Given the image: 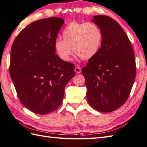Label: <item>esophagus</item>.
Returning <instances> with one entry per match:
<instances>
[{
  "label": "esophagus",
  "mask_w": 147,
  "mask_h": 147,
  "mask_svg": "<svg viewBox=\"0 0 147 147\" xmlns=\"http://www.w3.org/2000/svg\"><path fill=\"white\" fill-rule=\"evenodd\" d=\"M74 71H75L76 73L80 74V73H81V68L76 66L75 68H74Z\"/></svg>",
  "instance_id": "obj_1"
}]
</instances>
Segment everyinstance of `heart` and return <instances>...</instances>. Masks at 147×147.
Returning a JSON list of instances; mask_svg holds the SVG:
<instances>
[{
    "mask_svg": "<svg viewBox=\"0 0 147 147\" xmlns=\"http://www.w3.org/2000/svg\"><path fill=\"white\" fill-rule=\"evenodd\" d=\"M62 40H56L54 47L62 61H68L71 47L78 57L84 60L93 58L97 54L102 43V32L94 23L72 21L62 32Z\"/></svg>",
    "mask_w": 147,
    "mask_h": 147,
    "instance_id": "1",
    "label": "heart"
}]
</instances>
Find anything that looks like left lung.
Wrapping results in <instances>:
<instances>
[{"label": "left lung", "instance_id": "1", "mask_svg": "<svg viewBox=\"0 0 147 147\" xmlns=\"http://www.w3.org/2000/svg\"><path fill=\"white\" fill-rule=\"evenodd\" d=\"M92 21L102 32L100 49L82 72L87 101L95 110L110 112L121 107L130 94L136 77L135 54L121 26L107 16H94Z\"/></svg>", "mask_w": 147, "mask_h": 147}]
</instances>
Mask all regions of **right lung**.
<instances>
[{
  "label": "right lung",
  "instance_id": "add662e5",
  "mask_svg": "<svg viewBox=\"0 0 147 147\" xmlns=\"http://www.w3.org/2000/svg\"><path fill=\"white\" fill-rule=\"evenodd\" d=\"M64 23L60 18L30 23L11 50L9 73L21 104L37 114H47L62 104L64 88L75 75L74 65L55 54L54 44Z\"/></svg>",
  "mask_w": 147,
  "mask_h": 147
}]
</instances>
